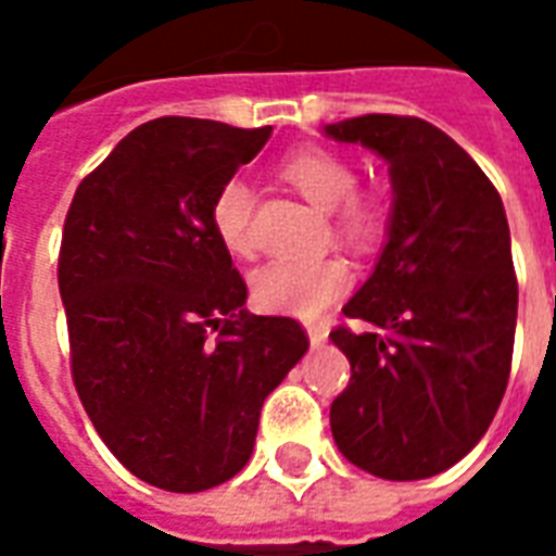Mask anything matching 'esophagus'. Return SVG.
Instances as JSON below:
<instances>
[{
    "label": "esophagus",
    "mask_w": 556,
    "mask_h": 556,
    "mask_svg": "<svg viewBox=\"0 0 556 556\" xmlns=\"http://www.w3.org/2000/svg\"><path fill=\"white\" fill-rule=\"evenodd\" d=\"M306 333H309V342H313V349H318V345H325V342H327V325H325V321H309V325H306Z\"/></svg>",
    "instance_id": "1"
}]
</instances>
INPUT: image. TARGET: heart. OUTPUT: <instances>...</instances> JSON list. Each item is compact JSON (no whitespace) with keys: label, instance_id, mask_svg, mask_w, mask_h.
<instances>
[{"label":"heart","instance_id":"1","mask_svg":"<svg viewBox=\"0 0 556 556\" xmlns=\"http://www.w3.org/2000/svg\"><path fill=\"white\" fill-rule=\"evenodd\" d=\"M282 178L313 205L333 214V226L351 243H372L384 229V205L372 190H361L357 169L349 157L330 148H301L279 163ZM253 193L238 178L217 190L211 202V226L231 255H253ZM351 267L339 255H298L277 258L253 277V298L267 313L313 318L349 291Z\"/></svg>","mask_w":556,"mask_h":556}]
</instances>
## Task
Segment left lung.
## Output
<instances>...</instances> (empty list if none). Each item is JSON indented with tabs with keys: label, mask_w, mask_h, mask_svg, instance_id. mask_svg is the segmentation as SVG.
<instances>
[{
	"label": "left lung",
	"mask_w": 556,
	"mask_h": 556,
	"mask_svg": "<svg viewBox=\"0 0 556 556\" xmlns=\"http://www.w3.org/2000/svg\"><path fill=\"white\" fill-rule=\"evenodd\" d=\"M390 166L393 214L372 277L330 339L351 363L330 405L339 453L381 479H426L489 431L509 381L518 279L501 193L465 148L422 118L327 125Z\"/></svg>",
	"instance_id": "8db88e82"
}]
</instances>
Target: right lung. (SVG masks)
Instances as JSON below:
<instances>
[{"mask_svg": "<svg viewBox=\"0 0 556 556\" xmlns=\"http://www.w3.org/2000/svg\"><path fill=\"white\" fill-rule=\"evenodd\" d=\"M270 127L166 115L130 130L67 207L59 291L71 375L103 443L148 485L193 494L250 462L265 399L309 339L243 309L211 202Z\"/></svg>", "mask_w": 556, "mask_h": 556, "instance_id": "add662e5", "label": "right lung"}]
</instances>
